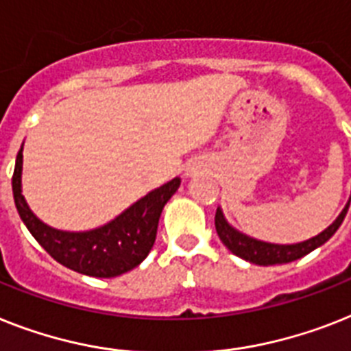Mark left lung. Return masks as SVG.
<instances>
[{"mask_svg":"<svg viewBox=\"0 0 351 351\" xmlns=\"http://www.w3.org/2000/svg\"><path fill=\"white\" fill-rule=\"evenodd\" d=\"M351 196L346 207L343 209V213L339 215V218L330 225L328 229H324L321 234L314 236V238H310L306 241H301V243H294V245H276V243H267V241H259L254 240V238H250L247 234H241L240 230H236L234 227H230L225 220L223 213L218 207L216 209V216H215V225H216V232L220 236L221 243L227 247V249L236 254L238 258L245 259V261H250V263L254 265H265V267H269V265H279V263H290V261H295V259L303 258L308 252H312L314 249L321 247L323 243L332 238L335 234V230L341 227L343 223L344 216L348 213Z\"/></svg>","mask_w":351,"mask_h":351,"instance_id":"left-lung-1","label":"left lung"}]
</instances>
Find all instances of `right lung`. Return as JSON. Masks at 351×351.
<instances>
[{
  "label": "right lung",
  "mask_w": 351,
  "mask_h": 351,
  "mask_svg": "<svg viewBox=\"0 0 351 351\" xmlns=\"http://www.w3.org/2000/svg\"><path fill=\"white\" fill-rule=\"evenodd\" d=\"M21 169L23 147L16 156L12 176L14 202L23 223L57 263L92 278H115L146 259L155 243L162 209L180 187V178H173L147 193L110 223L84 232H66L48 227L30 210L21 195Z\"/></svg>",
  "instance_id": "right-lung-1"
}]
</instances>
